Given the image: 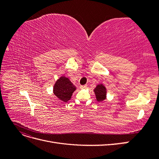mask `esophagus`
<instances>
[{
  "label": "esophagus",
  "mask_w": 159,
  "mask_h": 159,
  "mask_svg": "<svg viewBox=\"0 0 159 159\" xmlns=\"http://www.w3.org/2000/svg\"><path fill=\"white\" fill-rule=\"evenodd\" d=\"M80 89H85L86 88H87V85H80Z\"/></svg>",
  "instance_id": "obj_1"
}]
</instances>
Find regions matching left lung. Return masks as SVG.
Returning a JSON list of instances; mask_svg holds the SVG:
<instances>
[{"instance_id":"8db88e82","label":"left lung","mask_w":159,"mask_h":159,"mask_svg":"<svg viewBox=\"0 0 159 159\" xmlns=\"http://www.w3.org/2000/svg\"><path fill=\"white\" fill-rule=\"evenodd\" d=\"M98 102H102L107 98V89L103 84H98L93 90Z\"/></svg>"}]
</instances>
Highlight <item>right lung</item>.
<instances>
[{"instance_id": "obj_1", "label": "right lung", "mask_w": 159, "mask_h": 159, "mask_svg": "<svg viewBox=\"0 0 159 159\" xmlns=\"http://www.w3.org/2000/svg\"><path fill=\"white\" fill-rule=\"evenodd\" d=\"M75 89V86L68 78L61 76L55 83L53 88V92L60 100L64 102H67L71 99L72 93Z\"/></svg>"}]
</instances>
